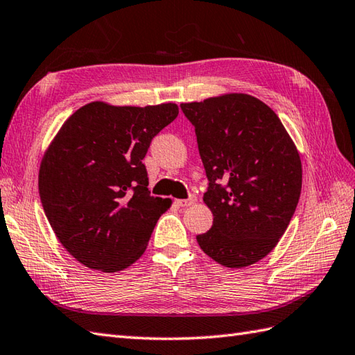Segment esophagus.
<instances>
[{"label":"esophagus","instance_id":"esophagus-1","mask_svg":"<svg viewBox=\"0 0 355 355\" xmlns=\"http://www.w3.org/2000/svg\"><path fill=\"white\" fill-rule=\"evenodd\" d=\"M175 202H177V206H180V207H189V206H192L193 202H195V198H189V200H177Z\"/></svg>","mask_w":355,"mask_h":355}]
</instances>
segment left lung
<instances>
[{
    "mask_svg": "<svg viewBox=\"0 0 355 355\" xmlns=\"http://www.w3.org/2000/svg\"><path fill=\"white\" fill-rule=\"evenodd\" d=\"M197 134L212 210L201 250L229 268H243L273 250L296 210L302 162L268 105L244 93L182 103ZM224 182L221 187L219 183Z\"/></svg>",
    "mask_w": 355,
    "mask_h": 355,
    "instance_id": "obj_1",
    "label": "left lung"
}]
</instances>
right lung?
<instances>
[{"instance_id": "right-lung-1", "label": "right lung", "mask_w": 355, "mask_h": 355, "mask_svg": "<svg viewBox=\"0 0 355 355\" xmlns=\"http://www.w3.org/2000/svg\"><path fill=\"white\" fill-rule=\"evenodd\" d=\"M178 116L177 103L89 102L65 120L40 166V197L59 243L88 268L116 273L145 253L171 198L150 197L149 143Z\"/></svg>"}]
</instances>
